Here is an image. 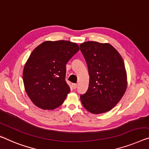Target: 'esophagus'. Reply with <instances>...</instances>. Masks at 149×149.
Here are the masks:
<instances>
[{
	"mask_svg": "<svg viewBox=\"0 0 149 149\" xmlns=\"http://www.w3.org/2000/svg\"><path fill=\"white\" fill-rule=\"evenodd\" d=\"M72 87L73 89H75L77 87V84H76V83L72 84Z\"/></svg>",
	"mask_w": 149,
	"mask_h": 149,
	"instance_id": "esophagus-1",
	"label": "esophagus"
}]
</instances>
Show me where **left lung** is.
<instances>
[{
  "label": "left lung",
  "mask_w": 149,
  "mask_h": 149,
  "mask_svg": "<svg viewBox=\"0 0 149 149\" xmlns=\"http://www.w3.org/2000/svg\"><path fill=\"white\" fill-rule=\"evenodd\" d=\"M80 49L90 77L88 90L80 97L82 104L91 113H106L116 106L127 89L124 61L109 43L88 41L81 44Z\"/></svg>",
  "instance_id": "obj_1"
}]
</instances>
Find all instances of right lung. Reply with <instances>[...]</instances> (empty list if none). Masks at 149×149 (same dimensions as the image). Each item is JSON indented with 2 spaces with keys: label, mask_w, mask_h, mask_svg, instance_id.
<instances>
[{
  "label": "right lung",
  "mask_w": 149,
  "mask_h": 149,
  "mask_svg": "<svg viewBox=\"0 0 149 149\" xmlns=\"http://www.w3.org/2000/svg\"><path fill=\"white\" fill-rule=\"evenodd\" d=\"M79 51L68 40L45 41L34 49L25 64L22 78L32 102L44 110H53L70 93L65 81L66 65Z\"/></svg>",
  "instance_id": "right-lung-1"
}]
</instances>
